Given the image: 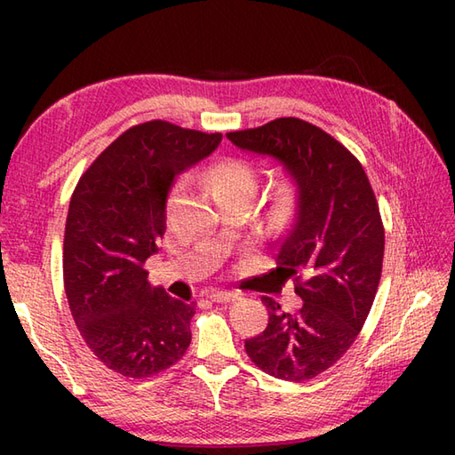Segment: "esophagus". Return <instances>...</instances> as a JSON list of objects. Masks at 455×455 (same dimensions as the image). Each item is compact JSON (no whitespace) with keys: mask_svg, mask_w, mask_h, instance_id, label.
I'll list each match as a JSON object with an SVG mask.
<instances>
[{"mask_svg":"<svg viewBox=\"0 0 455 455\" xmlns=\"http://www.w3.org/2000/svg\"><path fill=\"white\" fill-rule=\"evenodd\" d=\"M209 297H211V301H215V303H233L238 299L236 293H230V291H215Z\"/></svg>","mask_w":455,"mask_h":455,"instance_id":"obj_1","label":"esophagus"}]
</instances>
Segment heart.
<instances>
[{
	"instance_id": "obj_1",
	"label": "heart",
	"mask_w": 455,
	"mask_h": 455,
	"mask_svg": "<svg viewBox=\"0 0 455 455\" xmlns=\"http://www.w3.org/2000/svg\"><path fill=\"white\" fill-rule=\"evenodd\" d=\"M207 183L219 203L230 199L250 201L258 189V172L252 164L240 158H225L212 164L207 172ZM180 197V189H173L168 207ZM295 188L291 181H277L266 201V222L269 228H279L291 215Z\"/></svg>"
}]
</instances>
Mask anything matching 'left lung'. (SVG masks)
<instances>
[{"instance_id":"left-lung-1","label":"left lung","mask_w":455,"mask_h":455,"mask_svg":"<svg viewBox=\"0 0 455 455\" xmlns=\"http://www.w3.org/2000/svg\"><path fill=\"white\" fill-rule=\"evenodd\" d=\"M227 137L240 150L275 160L295 188L277 269L293 277L303 307L283 313L262 297L269 321L244 342L246 354L277 379H313L354 344L379 285L385 233L373 189L354 154L307 121L282 117Z\"/></svg>"}]
</instances>
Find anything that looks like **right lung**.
<instances>
[{"mask_svg": "<svg viewBox=\"0 0 455 455\" xmlns=\"http://www.w3.org/2000/svg\"><path fill=\"white\" fill-rule=\"evenodd\" d=\"M220 140V132L142 123L113 140L74 189L64 233L66 297L90 350L124 377L156 375L189 347L196 303L152 287L144 264L160 250L176 178Z\"/></svg>", "mask_w": 455, "mask_h": 455, "instance_id": "add662e5", "label": "right lung"}]
</instances>
